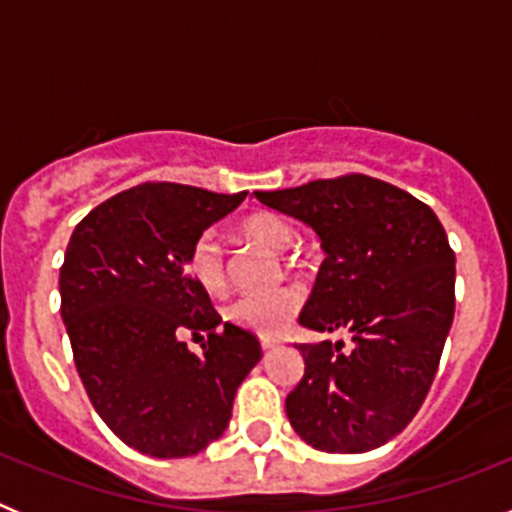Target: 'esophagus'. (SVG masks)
<instances>
[{"mask_svg": "<svg viewBox=\"0 0 512 512\" xmlns=\"http://www.w3.org/2000/svg\"><path fill=\"white\" fill-rule=\"evenodd\" d=\"M261 348H264V351H271V348H274V341L264 338V341H261Z\"/></svg>", "mask_w": 512, "mask_h": 512, "instance_id": "esophagus-1", "label": "esophagus"}]
</instances>
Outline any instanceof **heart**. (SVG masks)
<instances>
[{
  "label": "heart",
  "instance_id": "obj_1",
  "mask_svg": "<svg viewBox=\"0 0 512 512\" xmlns=\"http://www.w3.org/2000/svg\"><path fill=\"white\" fill-rule=\"evenodd\" d=\"M235 235L243 241L259 243L274 253H282L295 241V228L274 212H253L243 217ZM189 271L194 282L200 284L210 295H223L228 289V266L220 243L212 235H200L189 251ZM300 292L295 287L271 289L266 295L238 297L225 307V320L238 328H246L261 338L279 336L300 310Z\"/></svg>",
  "mask_w": 512,
  "mask_h": 512
}]
</instances>
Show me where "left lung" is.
<instances>
[{"label":"left lung","mask_w":512,"mask_h":512,"mask_svg":"<svg viewBox=\"0 0 512 512\" xmlns=\"http://www.w3.org/2000/svg\"><path fill=\"white\" fill-rule=\"evenodd\" d=\"M256 200L320 235L325 261L300 325L354 341L297 346L305 374L287 395L289 423L328 454L377 449L415 418L438 372L456 305L446 230L425 202L366 174Z\"/></svg>","instance_id":"left-lung-1"}]
</instances>
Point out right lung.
I'll return each instance as SVG.
<instances>
[{
    "label": "right lung",
    "mask_w": 512,
    "mask_h": 512,
    "mask_svg": "<svg viewBox=\"0 0 512 512\" xmlns=\"http://www.w3.org/2000/svg\"><path fill=\"white\" fill-rule=\"evenodd\" d=\"M246 200L146 182L94 207L63 256L61 318L99 418L156 459L200 454L223 436L233 397L261 359L248 330L225 323L189 274L194 241ZM184 332L208 333L203 356Z\"/></svg>",
    "instance_id": "right-lung-1"
}]
</instances>
